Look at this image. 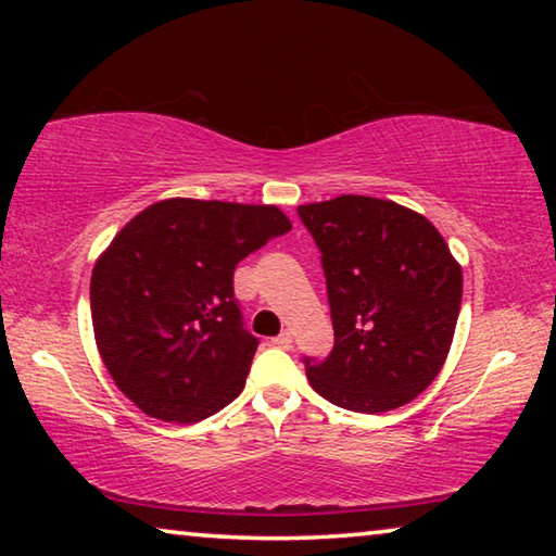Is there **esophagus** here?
<instances>
[{
    "instance_id": "34e87169",
    "label": "esophagus",
    "mask_w": 556,
    "mask_h": 556,
    "mask_svg": "<svg viewBox=\"0 0 556 556\" xmlns=\"http://www.w3.org/2000/svg\"><path fill=\"white\" fill-rule=\"evenodd\" d=\"M291 343H294L291 331H281L277 338H271V345H277V348H291Z\"/></svg>"
}]
</instances>
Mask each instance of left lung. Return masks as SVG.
<instances>
[{
  "label": "left lung",
  "instance_id": "1",
  "mask_svg": "<svg viewBox=\"0 0 556 556\" xmlns=\"http://www.w3.org/2000/svg\"><path fill=\"white\" fill-rule=\"evenodd\" d=\"M321 250L333 351L306 361L338 407L397 409L437 380L454 343L464 271L425 215L372 195L299 205Z\"/></svg>",
  "mask_w": 556,
  "mask_h": 556
}]
</instances>
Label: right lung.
<instances>
[{
    "instance_id": "right-lung-1",
    "label": "right lung",
    "mask_w": 556,
    "mask_h": 556,
    "mask_svg": "<svg viewBox=\"0 0 556 556\" xmlns=\"http://www.w3.org/2000/svg\"><path fill=\"white\" fill-rule=\"evenodd\" d=\"M291 230L277 205L166 199L137 213L92 267L98 353L149 417L195 425L244 388L257 338L244 331L232 271Z\"/></svg>"
}]
</instances>
